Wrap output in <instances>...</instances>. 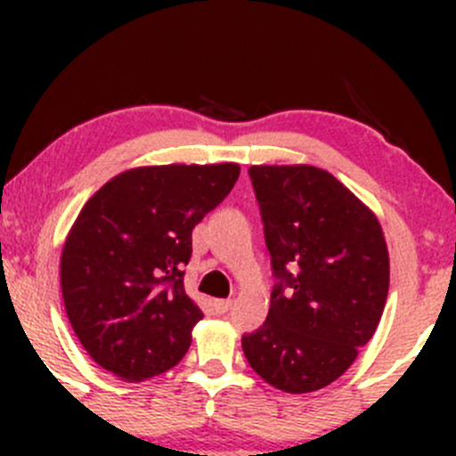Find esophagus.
<instances>
[{
    "label": "esophagus",
    "mask_w": 456,
    "mask_h": 456,
    "mask_svg": "<svg viewBox=\"0 0 456 456\" xmlns=\"http://www.w3.org/2000/svg\"><path fill=\"white\" fill-rule=\"evenodd\" d=\"M216 314H227L232 309V300H214Z\"/></svg>",
    "instance_id": "obj_1"
}]
</instances>
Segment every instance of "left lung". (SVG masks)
<instances>
[{
    "mask_svg": "<svg viewBox=\"0 0 456 456\" xmlns=\"http://www.w3.org/2000/svg\"><path fill=\"white\" fill-rule=\"evenodd\" d=\"M271 269L266 322L242 351L273 388H324L355 362L388 296L384 232L369 207L314 165H251Z\"/></svg>",
    "mask_w": 456,
    "mask_h": 456,
    "instance_id": "1",
    "label": "left lung"
}]
</instances>
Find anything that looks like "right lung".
<instances>
[{"instance_id": "add662e5", "label": "right lung", "mask_w": 456, "mask_h": 456, "mask_svg": "<svg viewBox=\"0 0 456 456\" xmlns=\"http://www.w3.org/2000/svg\"><path fill=\"white\" fill-rule=\"evenodd\" d=\"M238 176V163L150 165L118 174L86 202L61 251V293L101 369L142 381L183 360L202 320L183 284L191 229Z\"/></svg>"}]
</instances>
